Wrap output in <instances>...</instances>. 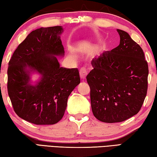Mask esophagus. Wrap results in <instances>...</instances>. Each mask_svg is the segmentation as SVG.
<instances>
[{"instance_id": "obj_1", "label": "esophagus", "mask_w": 157, "mask_h": 157, "mask_svg": "<svg viewBox=\"0 0 157 157\" xmlns=\"http://www.w3.org/2000/svg\"><path fill=\"white\" fill-rule=\"evenodd\" d=\"M87 74H88V73H87V71L86 69L84 68H80V70H79V75H80L82 79H84L86 78Z\"/></svg>"}]
</instances>
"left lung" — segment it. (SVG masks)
<instances>
[{"mask_svg": "<svg viewBox=\"0 0 157 157\" xmlns=\"http://www.w3.org/2000/svg\"><path fill=\"white\" fill-rule=\"evenodd\" d=\"M117 32L119 46L94 58V69L86 76L93 113L108 123L123 122L139 113L147 91L144 52L128 33Z\"/></svg>", "mask_w": 157, "mask_h": 157, "instance_id": "8db88e82", "label": "left lung"}]
</instances>
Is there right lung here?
Listing matches in <instances>:
<instances>
[{
    "label": "right lung",
    "instance_id": "add662e5",
    "mask_svg": "<svg viewBox=\"0 0 157 157\" xmlns=\"http://www.w3.org/2000/svg\"><path fill=\"white\" fill-rule=\"evenodd\" d=\"M62 26L41 28L28 34L13 53L7 69V91L14 110L35 124H53L63 116L68 98L80 83L78 68L60 67L56 56H63ZM42 75L37 84L29 75Z\"/></svg>",
    "mask_w": 157,
    "mask_h": 157
}]
</instances>
